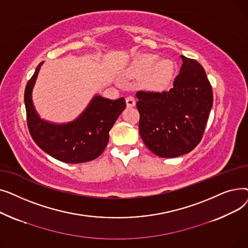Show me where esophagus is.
Here are the masks:
<instances>
[{"mask_svg": "<svg viewBox=\"0 0 248 248\" xmlns=\"http://www.w3.org/2000/svg\"><path fill=\"white\" fill-rule=\"evenodd\" d=\"M125 102H126L127 108H133L136 106V100L134 96H127L125 98Z\"/></svg>", "mask_w": 248, "mask_h": 248, "instance_id": "1", "label": "esophagus"}]
</instances>
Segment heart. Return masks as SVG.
Returning a JSON list of instances; mask_svg holds the SVG:
<instances>
[{
    "instance_id": "heart-1",
    "label": "heart",
    "mask_w": 248,
    "mask_h": 248,
    "mask_svg": "<svg viewBox=\"0 0 248 248\" xmlns=\"http://www.w3.org/2000/svg\"><path fill=\"white\" fill-rule=\"evenodd\" d=\"M159 60L157 55L142 56L134 62L129 75L135 77L146 76L145 86L155 93H162L170 86L175 74V63L172 60Z\"/></svg>"
}]
</instances>
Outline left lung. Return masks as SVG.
Segmentation results:
<instances>
[{"label": "left lung", "mask_w": 248, "mask_h": 248, "mask_svg": "<svg viewBox=\"0 0 248 248\" xmlns=\"http://www.w3.org/2000/svg\"><path fill=\"white\" fill-rule=\"evenodd\" d=\"M181 58L183 64L170 90H140L136 94L140 135L161 158H176L198 146L213 104L212 87L202 65Z\"/></svg>", "instance_id": "left-lung-1"}]
</instances>
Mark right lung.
Listing matches in <instances>:
<instances>
[{
	"label": "right lung",
	"instance_id": "1",
	"mask_svg": "<svg viewBox=\"0 0 248 248\" xmlns=\"http://www.w3.org/2000/svg\"><path fill=\"white\" fill-rule=\"evenodd\" d=\"M42 64L37 66L24 94L32 139L45 153L64 163L79 164L96 159L108 145L110 128L125 108L124 98L111 100L96 95L75 121L64 124L45 122L36 112L31 96Z\"/></svg>",
	"mask_w": 248,
	"mask_h": 248
}]
</instances>
